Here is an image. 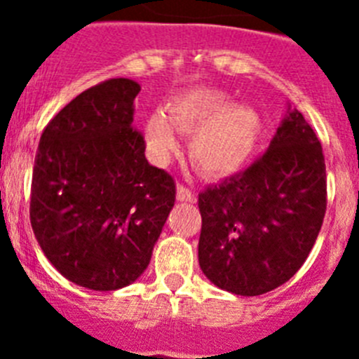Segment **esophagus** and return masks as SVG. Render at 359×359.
<instances>
[{
    "mask_svg": "<svg viewBox=\"0 0 359 359\" xmlns=\"http://www.w3.org/2000/svg\"><path fill=\"white\" fill-rule=\"evenodd\" d=\"M176 198L177 201H196V194L189 187H185L183 183H177L176 187Z\"/></svg>",
    "mask_w": 359,
    "mask_h": 359,
    "instance_id": "obj_1",
    "label": "esophagus"
}]
</instances>
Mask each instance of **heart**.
<instances>
[{
  "mask_svg": "<svg viewBox=\"0 0 359 359\" xmlns=\"http://www.w3.org/2000/svg\"><path fill=\"white\" fill-rule=\"evenodd\" d=\"M174 128L192 135L190 158L208 176H230L250 163L261 140V118L246 106H233L226 95L199 90L176 98L163 115L149 116L145 140L163 161L176 151Z\"/></svg>",
  "mask_w": 359,
  "mask_h": 359,
  "instance_id": "heart-1",
  "label": "heart"
}]
</instances>
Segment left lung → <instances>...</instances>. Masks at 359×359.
Here are the masks:
<instances>
[{"instance_id": "1", "label": "left lung", "mask_w": 359, "mask_h": 359, "mask_svg": "<svg viewBox=\"0 0 359 359\" xmlns=\"http://www.w3.org/2000/svg\"><path fill=\"white\" fill-rule=\"evenodd\" d=\"M199 266L241 297L268 293L302 268L327 208L320 140L287 111L268 151L243 172L199 192Z\"/></svg>"}]
</instances>
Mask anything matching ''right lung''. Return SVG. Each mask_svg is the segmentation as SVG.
Masks as SVG:
<instances>
[{"instance_id":"1","label":"right lung","mask_w":359,"mask_h":359,"mask_svg":"<svg viewBox=\"0 0 359 359\" xmlns=\"http://www.w3.org/2000/svg\"><path fill=\"white\" fill-rule=\"evenodd\" d=\"M140 84L109 79L66 104L41 135L30 223L62 277L115 291L140 277L176 199L174 177L145 160L133 128Z\"/></svg>"}]
</instances>
